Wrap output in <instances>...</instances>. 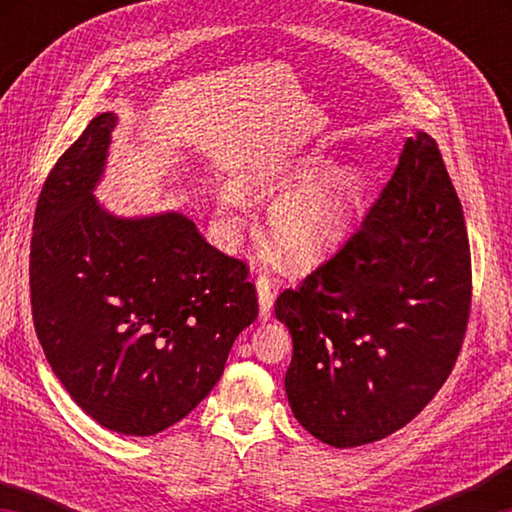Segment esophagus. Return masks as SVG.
Masks as SVG:
<instances>
[{
    "label": "esophagus",
    "instance_id": "esophagus-1",
    "mask_svg": "<svg viewBox=\"0 0 512 512\" xmlns=\"http://www.w3.org/2000/svg\"><path fill=\"white\" fill-rule=\"evenodd\" d=\"M257 298H259V318L268 320L273 311V298H275V284L268 275L257 277Z\"/></svg>",
    "mask_w": 512,
    "mask_h": 512
}]
</instances>
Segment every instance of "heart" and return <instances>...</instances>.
Returning <instances> with one entry per match:
<instances>
[{"mask_svg":"<svg viewBox=\"0 0 512 512\" xmlns=\"http://www.w3.org/2000/svg\"><path fill=\"white\" fill-rule=\"evenodd\" d=\"M325 169L327 160L323 155L311 153L298 160L262 164L239 178V187L255 196L298 189L282 196L268 214V235L277 255L293 268H311L334 253L350 235L361 203L366 176L357 167L336 169L307 188ZM219 203L225 214L241 212L246 205L235 187H225Z\"/></svg>","mask_w":512,"mask_h":512,"instance_id":"1","label":"heart"}]
</instances>
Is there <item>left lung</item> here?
<instances>
[{"label": "left lung", "instance_id": "8db88e82", "mask_svg": "<svg viewBox=\"0 0 512 512\" xmlns=\"http://www.w3.org/2000/svg\"><path fill=\"white\" fill-rule=\"evenodd\" d=\"M470 305L463 207L438 144L418 133L361 228L275 302L296 420L341 449L402 429L452 372Z\"/></svg>", "mask_w": 512, "mask_h": 512}]
</instances>
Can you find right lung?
Returning a JSON list of instances; mask_svg holds the SVG:
<instances>
[{
  "label": "right lung",
  "mask_w": 512,
  "mask_h": 512,
  "mask_svg": "<svg viewBox=\"0 0 512 512\" xmlns=\"http://www.w3.org/2000/svg\"><path fill=\"white\" fill-rule=\"evenodd\" d=\"M115 112H101L42 187L31 237L33 325L51 370L101 427L153 436L192 413L257 318L248 266L185 214L121 219L92 196Z\"/></svg>",
  "instance_id": "add662e5"
}]
</instances>
